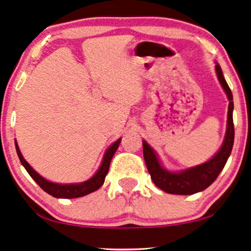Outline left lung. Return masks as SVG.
Instances as JSON below:
<instances>
[{
    "mask_svg": "<svg viewBox=\"0 0 251 251\" xmlns=\"http://www.w3.org/2000/svg\"><path fill=\"white\" fill-rule=\"evenodd\" d=\"M215 70L219 81H220L222 88H224L228 100H229V104H228L227 131H226L225 141L222 143L221 149L218 151V153L212 159L198 166H194V168L184 170V171L170 172L160 165L156 152L147 142L143 141L144 160L151 179L157 187H159L166 193L188 196V194H194L206 190L218 178V176L220 175L222 169L225 168L226 163H227L228 157L230 156L234 144L233 94H231L229 86L224 78L220 65L216 64Z\"/></svg>",
    "mask_w": 251,
    "mask_h": 251,
    "instance_id": "1",
    "label": "left lung"
}]
</instances>
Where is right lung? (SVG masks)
Masks as SVG:
<instances>
[{
	"label": "right lung",
	"instance_id": "1",
	"mask_svg": "<svg viewBox=\"0 0 251 251\" xmlns=\"http://www.w3.org/2000/svg\"><path fill=\"white\" fill-rule=\"evenodd\" d=\"M121 142V138H119L116 142H114L113 144L108 148V150L104 153L103 160H102L100 168H99L98 172L95 173L94 176L88 180L80 182V184H55V182L46 180L39 176L35 170H33L29 165V163L26 162L25 159L22 156L20 148H18L17 142H15V145H16V151L18 154V158H20L22 165L25 168L27 173L30 175V177L35 180L37 184L39 185L40 187L44 190L46 193H49L50 196L54 198H61V199H73V198H80L83 196H87V194L92 193V192L99 190L102 186V184L104 182V178H106L108 171H109V165L110 160L113 158L114 153L116 152L117 148H119V144Z\"/></svg>",
	"mask_w": 251,
	"mask_h": 251
}]
</instances>
